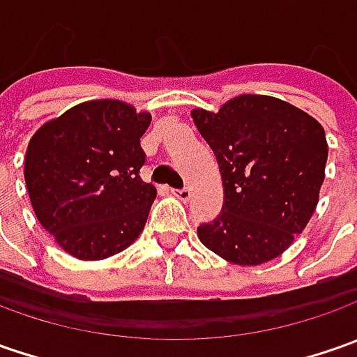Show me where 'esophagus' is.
I'll use <instances>...</instances> for the list:
<instances>
[{
	"mask_svg": "<svg viewBox=\"0 0 357 357\" xmlns=\"http://www.w3.org/2000/svg\"><path fill=\"white\" fill-rule=\"evenodd\" d=\"M171 192L176 197V199L183 200V202L190 200V188H178V190H171Z\"/></svg>",
	"mask_w": 357,
	"mask_h": 357,
	"instance_id": "34e87169",
	"label": "esophagus"
}]
</instances>
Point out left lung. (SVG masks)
<instances>
[{"mask_svg":"<svg viewBox=\"0 0 357 357\" xmlns=\"http://www.w3.org/2000/svg\"><path fill=\"white\" fill-rule=\"evenodd\" d=\"M225 186L222 213L199 227L200 242L232 264L280 256L316 211L328 143L322 125L268 95H240L218 113L195 109Z\"/></svg>","mask_w":357,"mask_h":357,"instance_id":"obj_1","label":"left lung"}]
</instances>
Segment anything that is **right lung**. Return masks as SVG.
I'll use <instances>...</instances> for the list:
<instances>
[{
	"mask_svg": "<svg viewBox=\"0 0 357 357\" xmlns=\"http://www.w3.org/2000/svg\"><path fill=\"white\" fill-rule=\"evenodd\" d=\"M149 113L101 99L75 105L35 132L25 185L35 216L65 252L103 260L143 232L157 188L141 178Z\"/></svg>",
	"mask_w": 357,
	"mask_h": 357,
	"instance_id": "add662e5",
	"label": "right lung"
}]
</instances>
